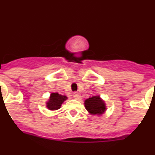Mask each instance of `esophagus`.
<instances>
[{"label":"esophagus","mask_w":155,"mask_h":155,"mask_svg":"<svg viewBox=\"0 0 155 155\" xmlns=\"http://www.w3.org/2000/svg\"><path fill=\"white\" fill-rule=\"evenodd\" d=\"M73 96H74V98H75V99L80 100L81 98V95H80V94H79L78 92H74V93Z\"/></svg>","instance_id":"esophagus-1"}]
</instances>
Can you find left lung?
I'll list each match as a JSON object with an SVG mask.
<instances>
[{"label": "left lung", "mask_w": 155, "mask_h": 155, "mask_svg": "<svg viewBox=\"0 0 155 155\" xmlns=\"http://www.w3.org/2000/svg\"><path fill=\"white\" fill-rule=\"evenodd\" d=\"M84 106L87 112L91 115H102L106 110L105 102L100 96H92L84 101Z\"/></svg>", "instance_id": "obj_1"}]
</instances>
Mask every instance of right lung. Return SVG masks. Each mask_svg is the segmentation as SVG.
Segmentation results:
<instances>
[{"instance_id":"right-lung-1","label":"right lung","mask_w":155,"mask_h":155,"mask_svg":"<svg viewBox=\"0 0 155 155\" xmlns=\"http://www.w3.org/2000/svg\"><path fill=\"white\" fill-rule=\"evenodd\" d=\"M68 97L58 94L57 92L51 93L50 99L46 102V107L50 110H57L61 108L63 102L67 100Z\"/></svg>"}]
</instances>
